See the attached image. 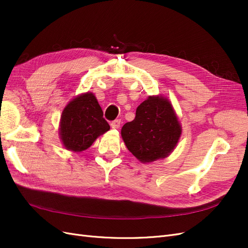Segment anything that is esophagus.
<instances>
[{
  "label": "esophagus",
  "instance_id": "obj_1",
  "mask_svg": "<svg viewBox=\"0 0 248 248\" xmlns=\"http://www.w3.org/2000/svg\"><path fill=\"white\" fill-rule=\"evenodd\" d=\"M120 125H121V120H119V119L114 120V121L110 123L111 128H114V129H118L119 127H120Z\"/></svg>",
  "mask_w": 248,
  "mask_h": 248
}]
</instances>
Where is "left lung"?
<instances>
[{"label": "left lung", "instance_id": "obj_1", "mask_svg": "<svg viewBox=\"0 0 248 248\" xmlns=\"http://www.w3.org/2000/svg\"><path fill=\"white\" fill-rule=\"evenodd\" d=\"M127 149L141 162L167 157L181 136V126L171 104L163 97L153 96L141 102L136 118L121 130Z\"/></svg>", "mask_w": 248, "mask_h": 248}]
</instances>
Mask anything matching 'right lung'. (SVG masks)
<instances>
[{"instance_id":"right-lung-1","label":"right lung","mask_w":248,"mask_h":248,"mask_svg":"<svg viewBox=\"0 0 248 248\" xmlns=\"http://www.w3.org/2000/svg\"><path fill=\"white\" fill-rule=\"evenodd\" d=\"M60 136L66 149L80 152L91 145L109 125L92 93L82 94L67 104L61 117Z\"/></svg>"}]
</instances>
